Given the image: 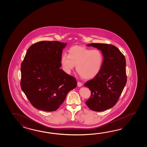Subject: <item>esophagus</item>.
Wrapping results in <instances>:
<instances>
[{
    "instance_id": "esophagus-1",
    "label": "esophagus",
    "mask_w": 147,
    "mask_h": 147,
    "mask_svg": "<svg viewBox=\"0 0 147 147\" xmlns=\"http://www.w3.org/2000/svg\"><path fill=\"white\" fill-rule=\"evenodd\" d=\"M77 86H78V87H80L82 86V84L81 83V82L78 81V82H77Z\"/></svg>"
}]
</instances>
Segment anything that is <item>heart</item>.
Returning a JSON list of instances; mask_svg holds the SVG:
<instances>
[{"instance_id": "heart-1", "label": "heart", "mask_w": 147, "mask_h": 147, "mask_svg": "<svg viewBox=\"0 0 147 147\" xmlns=\"http://www.w3.org/2000/svg\"><path fill=\"white\" fill-rule=\"evenodd\" d=\"M103 61V55L100 50H91L80 46L71 47L68 56L63 54L61 58L63 69L66 72H71L76 66L77 72L84 79H90L98 75Z\"/></svg>"}]
</instances>
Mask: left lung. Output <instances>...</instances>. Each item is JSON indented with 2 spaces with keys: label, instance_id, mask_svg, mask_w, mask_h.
Listing matches in <instances>:
<instances>
[{
  "label": "left lung",
  "instance_id": "left-lung-1",
  "mask_svg": "<svg viewBox=\"0 0 147 147\" xmlns=\"http://www.w3.org/2000/svg\"><path fill=\"white\" fill-rule=\"evenodd\" d=\"M87 46L97 48L103 55L100 72L84 84L91 91L86 105L91 110L100 112L114 106L122 93L127 82L125 59L112 45L92 43Z\"/></svg>",
  "mask_w": 147,
  "mask_h": 147
}]
</instances>
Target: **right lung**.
<instances>
[{
  "mask_svg": "<svg viewBox=\"0 0 147 147\" xmlns=\"http://www.w3.org/2000/svg\"><path fill=\"white\" fill-rule=\"evenodd\" d=\"M66 45L58 41H41L27 51L21 65L20 86L37 109L56 110L67 94L77 86L76 78L60 68Z\"/></svg>",
  "mask_w": 147,
  "mask_h": 147,
  "instance_id": "obj_1",
  "label": "right lung"
}]
</instances>
